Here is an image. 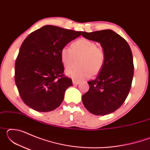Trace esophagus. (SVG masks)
<instances>
[{
    "label": "esophagus",
    "mask_w": 150,
    "mask_h": 150,
    "mask_svg": "<svg viewBox=\"0 0 150 150\" xmlns=\"http://www.w3.org/2000/svg\"><path fill=\"white\" fill-rule=\"evenodd\" d=\"M80 83V81H75L73 79V85H79Z\"/></svg>",
    "instance_id": "1"
}]
</instances>
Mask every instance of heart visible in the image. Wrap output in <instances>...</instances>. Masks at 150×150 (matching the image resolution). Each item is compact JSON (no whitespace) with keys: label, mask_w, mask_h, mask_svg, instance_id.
I'll return each mask as SVG.
<instances>
[{"label":"heart","mask_w":150,"mask_h":150,"mask_svg":"<svg viewBox=\"0 0 150 150\" xmlns=\"http://www.w3.org/2000/svg\"><path fill=\"white\" fill-rule=\"evenodd\" d=\"M71 47H63L60 57L65 67H69L74 62L75 56L82 55L81 67H70L65 71L68 77L75 81L88 78L91 75L100 71L105 64V52L102 47H97L96 43L86 38H80L73 42Z\"/></svg>","instance_id":"obj_1"}]
</instances>
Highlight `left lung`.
Listing matches in <instances>:
<instances>
[{
    "label": "left lung",
    "instance_id": "8db88e82",
    "mask_svg": "<svg viewBox=\"0 0 150 150\" xmlns=\"http://www.w3.org/2000/svg\"><path fill=\"white\" fill-rule=\"evenodd\" d=\"M82 35L100 43L106 54L97 77L88 82L89 90L82 96L83 103L93 115H109L120 107L130 92L134 76L132 53L128 42L111 30L82 32Z\"/></svg>",
    "mask_w": 150,
    "mask_h": 150
}]
</instances>
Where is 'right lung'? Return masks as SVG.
<instances>
[{
    "label": "right lung",
    "mask_w": 150,
    "mask_h": 150,
    "mask_svg": "<svg viewBox=\"0 0 150 150\" xmlns=\"http://www.w3.org/2000/svg\"><path fill=\"white\" fill-rule=\"evenodd\" d=\"M81 32L46 25L28 35L15 63L14 79L20 97L38 112L59 107L72 80L63 75L61 50Z\"/></svg>",
    "instance_id": "obj_1"
}]
</instances>
